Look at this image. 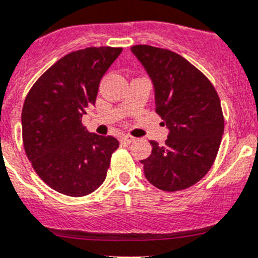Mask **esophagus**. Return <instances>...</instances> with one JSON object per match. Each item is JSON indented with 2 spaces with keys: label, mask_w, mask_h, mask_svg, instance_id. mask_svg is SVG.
Listing matches in <instances>:
<instances>
[{
  "label": "esophagus",
  "mask_w": 258,
  "mask_h": 258,
  "mask_svg": "<svg viewBox=\"0 0 258 258\" xmlns=\"http://www.w3.org/2000/svg\"><path fill=\"white\" fill-rule=\"evenodd\" d=\"M134 141V138L132 136H127V134H122L121 136V142H124V144H131V142Z\"/></svg>",
  "instance_id": "1"
}]
</instances>
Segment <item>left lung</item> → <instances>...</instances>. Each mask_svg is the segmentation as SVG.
Returning a JSON list of instances; mask_svg holds the SVG:
<instances>
[{
	"label": "left lung",
	"mask_w": 258,
	"mask_h": 258,
	"mask_svg": "<svg viewBox=\"0 0 258 258\" xmlns=\"http://www.w3.org/2000/svg\"><path fill=\"white\" fill-rule=\"evenodd\" d=\"M131 50L152 80L155 112L169 129L163 146L150 141L152 154L141 161L145 176L159 190L188 188L210 171L219 152L224 117L218 92L195 66L172 51L146 44Z\"/></svg>",
	"instance_id": "left-lung-1"
}]
</instances>
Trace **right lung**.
Masks as SVG:
<instances>
[{"mask_svg": "<svg viewBox=\"0 0 258 258\" xmlns=\"http://www.w3.org/2000/svg\"><path fill=\"white\" fill-rule=\"evenodd\" d=\"M121 51L88 47L70 52L27 93L22 109L25 152L40 179L57 192L84 197L105 180L118 141L89 133L82 117L95 105L100 80Z\"/></svg>", "mask_w": 258, "mask_h": 258, "instance_id": "add662e5", "label": "right lung"}]
</instances>
